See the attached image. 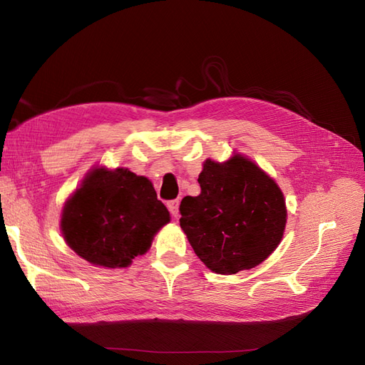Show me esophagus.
<instances>
[{
    "instance_id": "esophagus-1",
    "label": "esophagus",
    "mask_w": 365,
    "mask_h": 365,
    "mask_svg": "<svg viewBox=\"0 0 365 365\" xmlns=\"http://www.w3.org/2000/svg\"><path fill=\"white\" fill-rule=\"evenodd\" d=\"M168 208H169V212H170V215L173 216V217H178V215H180V201L178 200H173V201H169L168 202Z\"/></svg>"
}]
</instances>
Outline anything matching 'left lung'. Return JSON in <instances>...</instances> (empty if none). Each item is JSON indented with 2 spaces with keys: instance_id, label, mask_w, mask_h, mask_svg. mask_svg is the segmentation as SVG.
<instances>
[{
  "instance_id": "obj_1",
  "label": "left lung",
  "mask_w": 365,
  "mask_h": 365,
  "mask_svg": "<svg viewBox=\"0 0 365 365\" xmlns=\"http://www.w3.org/2000/svg\"><path fill=\"white\" fill-rule=\"evenodd\" d=\"M201 193L185 196L180 225L195 254L217 274L257 267L279 247L286 205L279 185L242 155L205 160Z\"/></svg>"
}]
</instances>
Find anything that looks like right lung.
Instances as JSON below:
<instances>
[{"instance_id": "1", "label": "right lung", "mask_w": 365, "mask_h": 365, "mask_svg": "<svg viewBox=\"0 0 365 365\" xmlns=\"http://www.w3.org/2000/svg\"><path fill=\"white\" fill-rule=\"evenodd\" d=\"M170 220L152 182L128 169L97 168L65 202L61 230L68 247L105 268H125L143 256Z\"/></svg>"}]
</instances>
